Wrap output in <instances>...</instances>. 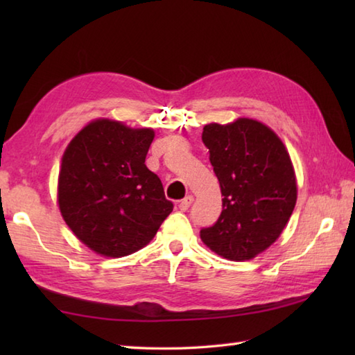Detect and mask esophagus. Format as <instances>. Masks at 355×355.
<instances>
[{"instance_id":"1","label":"esophagus","mask_w":355,"mask_h":355,"mask_svg":"<svg viewBox=\"0 0 355 355\" xmlns=\"http://www.w3.org/2000/svg\"><path fill=\"white\" fill-rule=\"evenodd\" d=\"M192 202H193V197H192V195H187V197H184L182 201H180L178 207H180V210L186 212V210L192 206Z\"/></svg>"}]
</instances>
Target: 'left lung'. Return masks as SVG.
I'll list each match as a JSON object with an SVG mask.
<instances>
[{
  "mask_svg": "<svg viewBox=\"0 0 355 355\" xmlns=\"http://www.w3.org/2000/svg\"><path fill=\"white\" fill-rule=\"evenodd\" d=\"M201 139L224 198L218 221L200 236L225 259H253L279 238L296 206L290 155L282 140L253 119L209 123Z\"/></svg>",
  "mask_w": 355,
  "mask_h": 355,
  "instance_id": "left-lung-1",
  "label": "left lung"
}]
</instances>
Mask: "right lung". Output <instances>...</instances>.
Masks as SVG:
<instances>
[{"label":"right lung","mask_w":355,"mask_h":355,"mask_svg":"<svg viewBox=\"0 0 355 355\" xmlns=\"http://www.w3.org/2000/svg\"><path fill=\"white\" fill-rule=\"evenodd\" d=\"M154 131L116 120L88 123L67 146L58 180L64 221L93 252L122 258L145 247L173 205L145 158Z\"/></svg>","instance_id":"add662e5"}]
</instances>
